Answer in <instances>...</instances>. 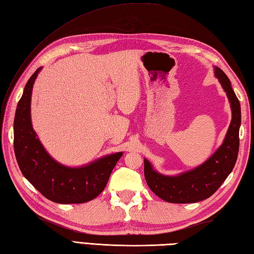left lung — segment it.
Listing matches in <instances>:
<instances>
[{"mask_svg": "<svg viewBox=\"0 0 254 254\" xmlns=\"http://www.w3.org/2000/svg\"><path fill=\"white\" fill-rule=\"evenodd\" d=\"M214 74L226 92L232 108V121L225 139L213 155L201 166L176 176L158 173L150 162L144 160L147 185L158 197L171 203H192L212 196L231 174L239 151L240 103L232 88L231 81L222 69L214 67Z\"/></svg>", "mask_w": 254, "mask_h": 254, "instance_id": "1", "label": "left lung"}]
</instances>
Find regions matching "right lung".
<instances>
[{
  "mask_svg": "<svg viewBox=\"0 0 254 254\" xmlns=\"http://www.w3.org/2000/svg\"><path fill=\"white\" fill-rule=\"evenodd\" d=\"M41 68L28 80L17 105L14 120V150L22 175L56 203H83L102 192L123 152L105 156L80 168H69L54 160L37 137L31 125L32 87Z\"/></svg>",
  "mask_w": 254,
  "mask_h": 254,
  "instance_id": "obj_1",
  "label": "right lung"
}]
</instances>
